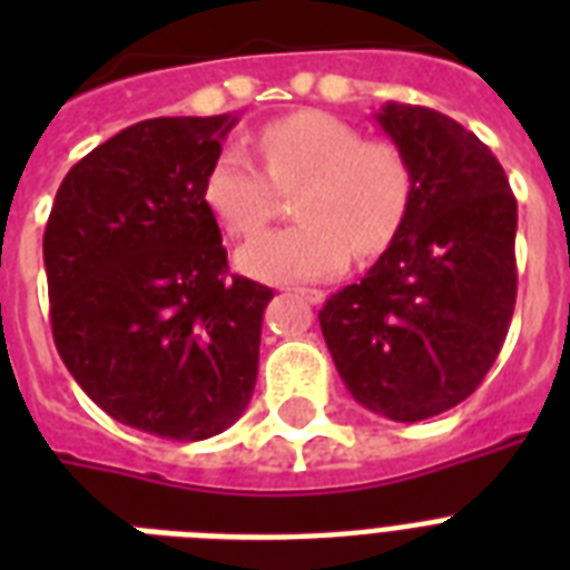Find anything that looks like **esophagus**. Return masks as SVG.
Wrapping results in <instances>:
<instances>
[{
  "label": "esophagus",
  "instance_id": "1",
  "mask_svg": "<svg viewBox=\"0 0 570 570\" xmlns=\"http://www.w3.org/2000/svg\"><path fill=\"white\" fill-rule=\"evenodd\" d=\"M295 295H302L304 302H311V304L325 302V293H322V289H295Z\"/></svg>",
  "mask_w": 570,
  "mask_h": 570
}]
</instances>
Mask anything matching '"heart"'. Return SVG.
Here are the masks:
<instances>
[{"label": "heart", "mask_w": 570, "mask_h": 570, "mask_svg": "<svg viewBox=\"0 0 570 570\" xmlns=\"http://www.w3.org/2000/svg\"><path fill=\"white\" fill-rule=\"evenodd\" d=\"M265 171L239 141L209 163L200 197L230 236H250L272 213L275 189H294L298 224L268 230L236 254L245 275L302 284L340 275L355 250L375 257L396 239L414 197L405 150L387 138H361L328 111H295L259 132Z\"/></svg>", "instance_id": "obj_1"}]
</instances>
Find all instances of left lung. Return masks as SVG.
<instances>
[{
    "label": "left lung",
    "mask_w": 570,
    "mask_h": 570,
    "mask_svg": "<svg viewBox=\"0 0 570 570\" xmlns=\"http://www.w3.org/2000/svg\"><path fill=\"white\" fill-rule=\"evenodd\" d=\"M405 150L414 197L361 284L320 311L340 379L396 423L450 411L479 387L514 313V200L503 165L459 120L405 102L373 115Z\"/></svg>",
    "instance_id": "1"
}]
</instances>
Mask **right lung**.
<instances>
[{
    "label": "right lung",
    "mask_w": 570,
    "mask_h": 570,
    "mask_svg": "<svg viewBox=\"0 0 570 570\" xmlns=\"http://www.w3.org/2000/svg\"><path fill=\"white\" fill-rule=\"evenodd\" d=\"M236 115L120 129L67 171L43 233L56 348L118 423L171 441L230 429L257 384L272 289L227 275L200 183Z\"/></svg>",
    "instance_id": "right-lung-1"
}]
</instances>
